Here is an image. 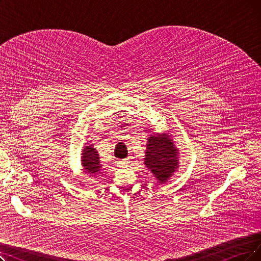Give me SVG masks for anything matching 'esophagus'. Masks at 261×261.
I'll return each mask as SVG.
<instances>
[{
    "label": "esophagus",
    "mask_w": 261,
    "mask_h": 261,
    "mask_svg": "<svg viewBox=\"0 0 261 261\" xmlns=\"http://www.w3.org/2000/svg\"><path fill=\"white\" fill-rule=\"evenodd\" d=\"M119 167H126L129 164V160L128 159H125V160H120L117 162Z\"/></svg>",
    "instance_id": "esophagus-1"
}]
</instances>
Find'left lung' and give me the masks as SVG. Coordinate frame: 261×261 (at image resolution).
<instances>
[{
    "label": "left lung",
    "mask_w": 261,
    "mask_h": 261,
    "mask_svg": "<svg viewBox=\"0 0 261 261\" xmlns=\"http://www.w3.org/2000/svg\"><path fill=\"white\" fill-rule=\"evenodd\" d=\"M144 161L145 166L151 169L161 183H165L170 178L178 165L176 150H174L172 142L166 135H158L149 138Z\"/></svg>",
    "instance_id": "obj_1"
}]
</instances>
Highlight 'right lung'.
Listing matches in <instances>:
<instances>
[{
    "mask_svg": "<svg viewBox=\"0 0 261 261\" xmlns=\"http://www.w3.org/2000/svg\"><path fill=\"white\" fill-rule=\"evenodd\" d=\"M82 166L86 173L98 174L99 173V159L97 151L93 147H86L82 154Z\"/></svg>",
    "mask_w": 261,
    "mask_h": 261,
    "instance_id": "add662e5",
    "label": "right lung"
}]
</instances>
